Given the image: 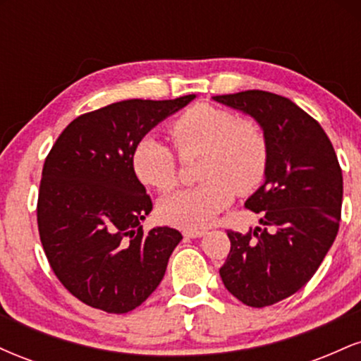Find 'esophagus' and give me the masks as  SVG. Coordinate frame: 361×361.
<instances>
[{"label": "esophagus", "instance_id": "34e87169", "mask_svg": "<svg viewBox=\"0 0 361 361\" xmlns=\"http://www.w3.org/2000/svg\"><path fill=\"white\" fill-rule=\"evenodd\" d=\"M205 233H207L205 229H185L183 235H185V238L195 239V238H202V235H204Z\"/></svg>", "mask_w": 361, "mask_h": 361}]
</instances>
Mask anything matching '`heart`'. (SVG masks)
I'll use <instances>...</instances> for the list:
<instances>
[{
    "label": "heart",
    "instance_id": "1",
    "mask_svg": "<svg viewBox=\"0 0 361 361\" xmlns=\"http://www.w3.org/2000/svg\"><path fill=\"white\" fill-rule=\"evenodd\" d=\"M169 135L181 156L200 154L193 188L161 200L164 222L186 229L209 224L233 200L251 195L263 183L268 169V139L252 120L215 105H195L169 126ZM132 168L144 185L166 193L178 185L175 151L154 137H144L132 152Z\"/></svg>",
    "mask_w": 361,
    "mask_h": 361
}]
</instances>
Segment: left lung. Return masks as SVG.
Here are the masks:
<instances>
[{
    "label": "left lung",
    "instance_id": "obj_1",
    "mask_svg": "<svg viewBox=\"0 0 361 361\" xmlns=\"http://www.w3.org/2000/svg\"><path fill=\"white\" fill-rule=\"evenodd\" d=\"M215 102L258 120L268 139L267 180L247 198L263 227L227 229L231 251L219 270L226 288L250 307H267L304 287L336 239L343 173L324 128L288 98L261 90Z\"/></svg>",
    "mask_w": 361,
    "mask_h": 361
}]
</instances>
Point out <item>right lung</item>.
I'll list each match as a JSON object with an SVG mask.
<instances>
[{
  "label": "right lung",
  "instance_id": "obj_1",
  "mask_svg": "<svg viewBox=\"0 0 361 361\" xmlns=\"http://www.w3.org/2000/svg\"><path fill=\"white\" fill-rule=\"evenodd\" d=\"M193 98L126 100L82 114L45 157L37 200L40 243L61 283L90 307L126 314L163 280L181 234L142 229L152 202L132 168V152Z\"/></svg>",
  "mask_w": 361,
  "mask_h": 361
}]
</instances>
